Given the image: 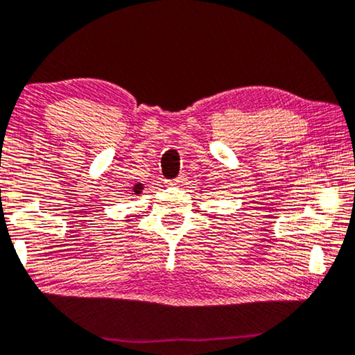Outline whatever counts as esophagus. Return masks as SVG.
Listing matches in <instances>:
<instances>
[{
	"label": "esophagus",
	"mask_w": 355,
	"mask_h": 355,
	"mask_svg": "<svg viewBox=\"0 0 355 355\" xmlns=\"http://www.w3.org/2000/svg\"><path fill=\"white\" fill-rule=\"evenodd\" d=\"M184 183V175H178L177 178L168 180V184H173V187H180V184Z\"/></svg>",
	"instance_id": "obj_1"
}]
</instances>
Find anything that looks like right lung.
Masks as SVG:
<instances>
[{"mask_svg":"<svg viewBox=\"0 0 355 355\" xmlns=\"http://www.w3.org/2000/svg\"><path fill=\"white\" fill-rule=\"evenodd\" d=\"M141 188H144V187H141V184H135V188H134V193H135V194H139Z\"/></svg>","mask_w":355,"mask_h":355,"instance_id":"add662e5","label":"right lung"}]
</instances>
